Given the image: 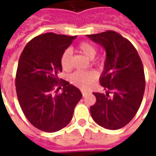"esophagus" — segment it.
<instances>
[{
	"mask_svg": "<svg viewBox=\"0 0 156 156\" xmlns=\"http://www.w3.org/2000/svg\"><path fill=\"white\" fill-rule=\"evenodd\" d=\"M81 91H82V94H83V97H84V96H86V95H87L88 94L87 91H86V90H81Z\"/></svg>",
	"mask_w": 156,
	"mask_h": 156,
	"instance_id": "1",
	"label": "esophagus"
}]
</instances>
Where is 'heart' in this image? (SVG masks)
Segmentation results:
<instances>
[{
    "instance_id": "b5f03b06",
    "label": "heart",
    "mask_w": 156,
    "mask_h": 156,
    "mask_svg": "<svg viewBox=\"0 0 156 156\" xmlns=\"http://www.w3.org/2000/svg\"><path fill=\"white\" fill-rule=\"evenodd\" d=\"M78 50L88 59H93L96 54V48L93 44L88 42H82L78 45ZM71 54L72 52L69 48H67L62 52L61 56V65L64 69L70 68ZM97 75L93 71L77 70L73 72L69 78L72 83L81 88H87L96 80Z\"/></svg>"
}]
</instances>
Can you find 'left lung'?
Returning a JSON list of instances; mask_svg holds the SVG:
<instances>
[{
	"label": "left lung",
	"instance_id": "obj_1",
	"mask_svg": "<svg viewBox=\"0 0 156 156\" xmlns=\"http://www.w3.org/2000/svg\"><path fill=\"white\" fill-rule=\"evenodd\" d=\"M87 36L106 50L100 83L108 90L105 95L93 93L96 102L90 108V114L99 126L118 129L126 126L140 108L146 83L143 62L130 41L116 31Z\"/></svg>",
	"mask_w": 156,
	"mask_h": 156
}]
</instances>
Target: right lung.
Segmentation results:
<instances>
[{"label": "right lung", "instance_id": "1", "mask_svg": "<svg viewBox=\"0 0 156 156\" xmlns=\"http://www.w3.org/2000/svg\"><path fill=\"white\" fill-rule=\"evenodd\" d=\"M75 38L42 34L27 43L19 57L15 78L18 102L29 122L44 132L66 127L83 97L79 89L57 76L62 71L61 54ZM59 85L63 87L61 93Z\"/></svg>", "mask_w": 156, "mask_h": 156}]
</instances>
